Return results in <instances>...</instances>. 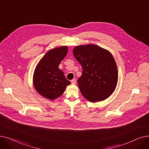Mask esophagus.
Wrapping results in <instances>:
<instances>
[{"label":"esophagus","instance_id":"34e87169","mask_svg":"<svg viewBox=\"0 0 149 149\" xmlns=\"http://www.w3.org/2000/svg\"><path fill=\"white\" fill-rule=\"evenodd\" d=\"M71 82H72V84H75L76 82V79H73L72 81H71Z\"/></svg>","mask_w":149,"mask_h":149}]
</instances>
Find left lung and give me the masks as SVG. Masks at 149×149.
I'll use <instances>...</instances> for the list:
<instances>
[{
  "mask_svg": "<svg viewBox=\"0 0 149 149\" xmlns=\"http://www.w3.org/2000/svg\"><path fill=\"white\" fill-rule=\"evenodd\" d=\"M73 54L82 67L77 80L82 96L92 102L110 96L118 82L117 67L111 54L97 45H87L76 47Z\"/></svg>",
  "mask_w": 149,
  "mask_h": 149,
  "instance_id": "left-lung-1",
  "label": "left lung"
}]
</instances>
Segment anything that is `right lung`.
<instances>
[{
  "label": "right lung",
  "mask_w": 149,
  "mask_h": 149,
  "mask_svg": "<svg viewBox=\"0 0 149 149\" xmlns=\"http://www.w3.org/2000/svg\"><path fill=\"white\" fill-rule=\"evenodd\" d=\"M67 52V47L49 50L41 59L34 70V88L39 94L49 100H54L62 95L66 87L71 84L59 68V63Z\"/></svg>",
  "instance_id": "1"
}]
</instances>
